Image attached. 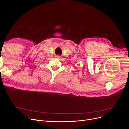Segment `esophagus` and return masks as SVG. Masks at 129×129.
<instances>
[{"label":"esophagus","instance_id":"obj_1","mask_svg":"<svg viewBox=\"0 0 129 129\" xmlns=\"http://www.w3.org/2000/svg\"><path fill=\"white\" fill-rule=\"evenodd\" d=\"M55 57H56V58H58V59H60V58H61V56H59V55H56V56H55Z\"/></svg>","mask_w":129,"mask_h":129}]
</instances>
